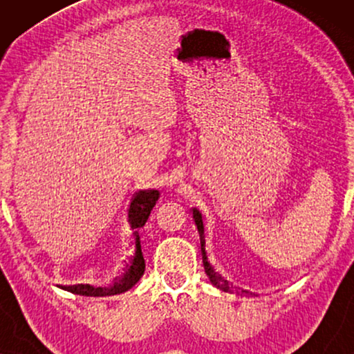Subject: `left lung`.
I'll return each mask as SVG.
<instances>
[{"mask_svg": "<svg viewBox=\"0 0 354 354\" xmlns=\"http://www.w3.org/2000/svg\"><path fill=\"white\" fill-rule=\"evenodd\" d=\"M193 219H195V224L198 227V234H200V241H201V254H203V266H205V272L207 277H209L211 283L214 287L224 290V292H229V282L221 277L219 274L216 272L214 269L211 268V264L207 263V256H206V248H205V225H203V219L201 214L198 209H193Z\"/></svg>", "mask_w": 354, "mask_h": 354, "instance_id": "left-lung-1", "label": "left lung"}]
</instances>
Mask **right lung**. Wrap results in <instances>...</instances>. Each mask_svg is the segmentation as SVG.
Masks as SVG:
<instances>
[{
    "instance_id": "right-lung-1",
    "label": "right lung",
    "mask_w": 354,
    "mask_h": 354,
    "mask_svg": "<svg viewBox=\"0 0 354 354\" xmlns=\"http://www.w3.org/2000/svg\"><path fill=\"white\" fill-rule=\"evenodd\" d=\"M159 200L158 190H143L135 193L132 201H130L127 217L130 229L133 230L135 236V251L132 259L125 268L124 274L120 277L114 279V283L108 288H95L90 285H77V287H69V292L75 295H82V297H113V295H119L127 292L133 287L135 283L142 279L145 272V258L142 253V243H140L138 230L145 225L148 221L151 209Z\"/></svg>"
}]
</instances>
